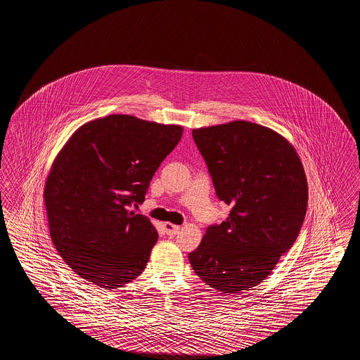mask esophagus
<instances>
[{"label": "esophagus", "instance_id": "1", "mask_svg": "<svg viewBox=\"0 0 360 360\" xmlns=\"http://www.w3.org/2000/svg\"><path fill=\"white\" fill-rule=\"evenodd\" d=\"M163 229H165L166 235L174 236V235H176V233L179 232V225H174V224L172 223H165L163 224Z\"/></svg>", "mask_w": 360, "mask_h": 360}]
</instances>
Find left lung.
<instances>
[{"mask_svg": "<svg viewBox=\"0 0 360 360\" xmlns=\"http://www.w3.org/2000/svg\"><path fill=\"white\" fill-rule=\"evenodd\" d=\"M217 197L232 210L188 260L206 285L238 294L263 282L297 239L308 181L294 146L274 129L235 120L193 129Z\"/></svg>", "mask_w": 360, "mask_h": 360, "instance_id": "1", "label": "left lung"}]
</instances>
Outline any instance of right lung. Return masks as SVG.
<instances>
[{
	"mask_svg": "<svg viewBox=\"0 0 360 360\" xmlns=\"http://www.w3.org/2000/svg\"><path fill=\"white\" fill-rule=\"evenodd\" d=\"M182 134L176 124L110 115L70 136L52 162L43 200L52 243L75 274L113 290L143 273L158 231L129 207L144 201Z\"/></svg>",
	"mask_w": 360,
	"mask_h": 360,
	"instance_id": "1",
	"label": "right lung"
}]
</instances>
